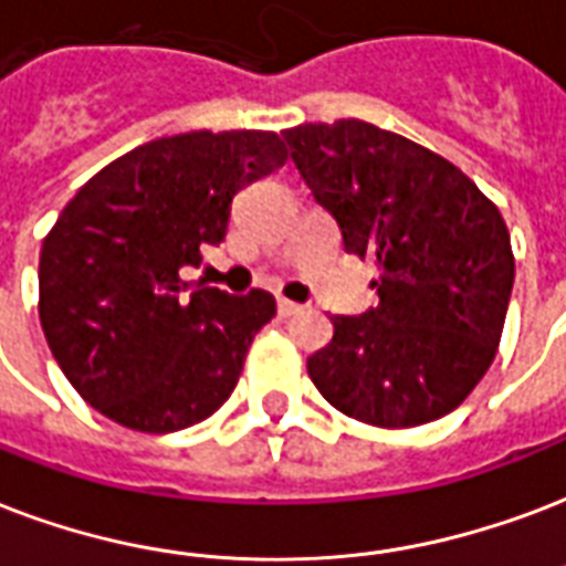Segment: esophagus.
<instances>
[{"instance_id": "obj_1", "label": "esophagus", "mask_w": 566, "mask_h": 566, "mask_svg": "<svg viewBox=\"0 0 566 566\" xmlns=\"http://www.w3.org/2000/svg\"><path fill=\"white\" fill-rule=\"evenodd\" d=\"M300 312H302L300 302H291V300H284V296H279V314H282V317H291V314H300Z\"/></svg>"}]
</instances>
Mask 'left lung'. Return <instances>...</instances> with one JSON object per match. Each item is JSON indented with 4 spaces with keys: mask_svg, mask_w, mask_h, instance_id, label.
Masks as SVG:
<instances>
[{
    "mask_svg": "<svg viewBox=\"0 0 566 566\" xmlns=\"http://www.w3.org/2000/svg\"><path fill=\"white\" fill-rule=\"evenodd\" d=\"M314 201L344 249L374 258L379 305L332 317L308 377L344 416L416 427L469 398L502 340L513 291L499 207L446 157L368 120L284 129Z\"/></svg>",
    "mask_w": 566,
    "mask_h": 566,
    "instance_id": "8db88e82",
    "label": "left lung"
}]
</instances>
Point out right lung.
Masks as SVG:
<instances>
[{
  "label": "right lung",
  "mask_w": 566,
  "mask_h": 566,
  "mask_svg": "<svg viewBox=\"0 0 566 566\" xmlns=\"http://www.w3.org/2000/svg\"><path fill=\"white\" fill-rule=\"evenodd\" d=\"M275 133H180L101 168L43 237L41 326L71 386L112 421L175 433L222 407L273 321L266 291L184 275L226 240L231 201L284 166Z\"/></svg>",
  "instance_id": "right-lung-1"
}]
</instances>
